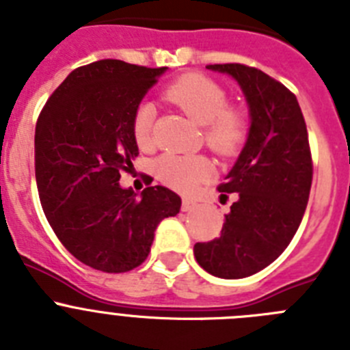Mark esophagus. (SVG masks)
Here are the masks:
<instances>
[{"instance_id": "1", "label": "esophagus", "mask_w": 350, "mask_h": 350, "mask_svg": "<svg viewBox=\"0 0 350 350\" xmlns=\"http://www.w3.org/2000/svg\"><path fill=\"white\" fill-rule=\"evenodd\" d=\"M196 206L198 205L193 202V200H187V198H185V200H182V212H191V210H194Z\"/></svg>"}]
</instances>
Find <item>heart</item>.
I'll use <instances>...</instances> for the list:
<instances>
[{
    "mask_svg": "<svg viewBox=\"0 0 350 350\" xmlns=\"http://www.w3.org/2000/svg\"><path fill=\"white\" fill-rule=\"evenodd\" d=\"M166 98L180 107L194 122L205 126V144L213 152L231 156L242 147L247 135V119L238 108L228 107V94L213 80L203 75H187L173 83ZM156 108L144 101L133 116V137L140 148L152 145V124ZM161 182L177 191H193L212 175V165L203 156L165 154L154 163Z\"/></svg>",
    "mask_w": 350,
    "mask_h": 350,
    "instance_id": "b5f03b06",
    "label": "heart"
}]
</instances>
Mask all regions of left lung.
<instances>
[{
  "label": "left lung",
  "instance_id": "1",
  "mask_svg": "<svg viewBox=\"0 0 350 350\" xmlns=\"http://www.w3.org/2000/svg\"><path fill=\"white\" fill-rule=\"evenodd\" d=\"M240 85L249 133L233 168L219 185L234 193L221 237L194 245L198 265L221 279H243L267 268L295 237L312 185L308 135L296 96L258 68L208 64Z\"/></svg>",
  "mask_w": 350,
  "mask_h": 350
}]
</instances>
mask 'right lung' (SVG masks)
<instances>
[{"label": "right lung", "mask_w": 350, "mask_h": 350, "mask_svg": "<svg viewBox=\"0 0 350 350\" xmlns=\"http://www.w3.org/2000/svg\"><path fill=\"white\" fill-rule=\"evenodd\" d=\"M168 68L101 59L73 70L36 122L35 172L49 224L83 265L107 273L140 267L163 219L182 200L163 185L140 198L120 187L138 145L133 116Z\"/></svg>", "instance_id": "right-lung-1"}]
</instances>
